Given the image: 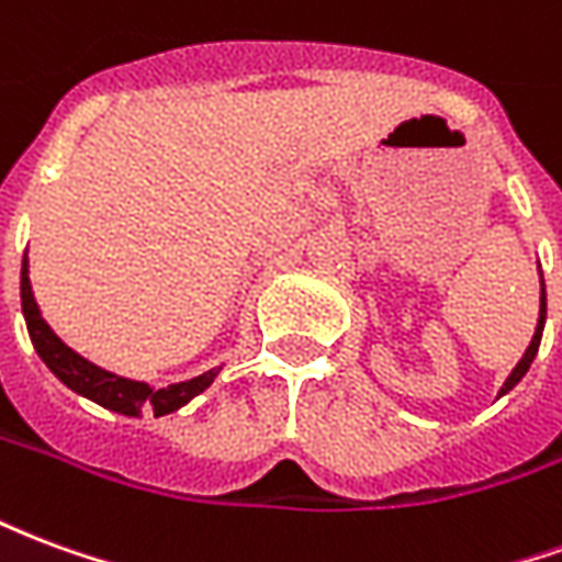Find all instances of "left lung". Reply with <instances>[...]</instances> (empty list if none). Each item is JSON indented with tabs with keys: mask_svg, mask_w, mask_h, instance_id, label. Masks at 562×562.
I'll use <instances>...</instances> for the list:
<instances>
[{
	"mask_svg": "<svg viewBox=\"0 0 562 562\" xmlns=\"http://www.w3.org/2000/svg\"><path fill=\"white\" fill-rule=\"evenodd\" d=\"M542 328H544V282H542V301H539V325H536V334H532L530 346H527V352H524V358L518 361V367H515V370L508 373L506 385L499 389V394H506V391L515 389L520 379H524V373L530 370L532 358H536V352H539V342H542Z\"/></svg>",
	"mask_w": 562,
	"mask_h": 562,
	"instance_id": "8db88e82",
	"label": "left lung"
}]
</instances>
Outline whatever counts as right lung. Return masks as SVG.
Here are the masks:
<instances>
[{
  "instance_id": "add662e5",
  "label": "right lung",
  "mask_w": 562,
  "mask_h": 562,
  "mask_svg": "<svg viewBox=\"0 0 562 562\" xmlns=\"http://www.w3.org/2000/svg\"><path fill=\"white\" fill-rule=\"evenodd\" d=\"M20 301H23V316H26L32 346H35V352L42 355L44 364L50 367V373L63 385L78 391L83 397H90L92 403H99L104 409H114L120 415H140V409H153V415H168L186 406L195 394L210 389V382L220 373V370H207V373L189 379V382H177V385H168V389H149L147 382L123 379L116 373H108L102 367L90 364L75 349H68L66 342L59 340L50 330V325L42 318V310L32 297L30 261L26 258H23V270H20Z\"/></svg>"
}]
</instances>
